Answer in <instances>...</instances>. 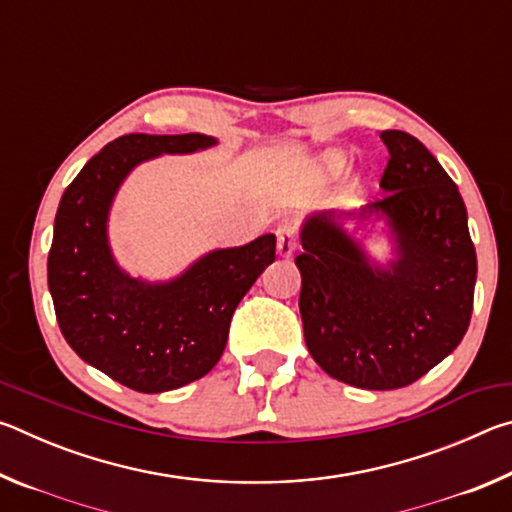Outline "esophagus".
<instances>
[{
  "label": "esophagus",
  "instance_id": "34e87169",
  "mask_svg": "<svg viewBox=\"0 0 512 512\" xmlns=\"http://www.w3.org/2000/svg\"><path fill=\"white\" fill-rule=\"evenodd\" d=\"M298 248L296 239V225L291 221H284L280 228H277V255L280 257H291Z\"/></svg>",
  "mask_w": 512,
  "mask_h": 512
}]
</instances>
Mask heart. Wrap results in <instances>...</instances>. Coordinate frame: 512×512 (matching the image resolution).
<instances>
[{
    "mask_svg": "<svg viewBox=\"0 0 512 512\" xmlns=\"http://www.w3.org/2000/svg\"><path fill=\"white\" fill-rule=\"evenodd\" d=\"M348 164V158L343 153H325L323 158L318 160V169L325 173V176H339V173L345 169Z\"/></svg>",
    "mask_w": 512,
    "mask_h": 512,
    "instance_id": "heart-1",
    "label": "heart"
}]
</instances>
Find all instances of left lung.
I'll use <instances>...</instances> for the list:
<instances>
[{"label": "left lung", "instance_id": "left-lung-1", "mask_svg": "<svg viewBox=\"0 0 512 512\" xmlns=\"http://www.w3.org/2000/svg\"><path fill=\"white\" fill-rule=\"evenodd\" d=\"M384 196L357 210L311 212L300 225L305 343L329 377L393 391L438 366L470 325L476 253L454 180L404 131L381 133ZM385 235L392 257L372 258Z\"/></svg>", "mask_w": 512, "mask_h": 512}]
</instances>
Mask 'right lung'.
Segmentation results:
<instances>
[{"label":"right lung","instance_id":"obj_1","mask_svg":"<svg viewBox=\"0 0 512 512\" xmlns=\"http://www.w3.org/2000/svg\"><path fill=\"white\" fill-rule=\"evenodd\" d=\"M216 144L203 133L117 137L60 198L47 259L60 332L85 363L137 393L173 391L205 377L221 359L241 298L275 262V235L214 248L158 282L133 277L112 255L110 210L133 169Z\"/></svg>","mask_w":512,"mask_h":512}]
</instances>
